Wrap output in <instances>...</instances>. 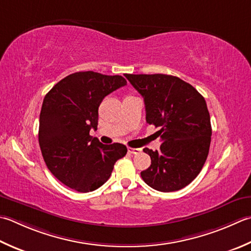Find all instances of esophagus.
I'll use <instances>...</instances> for the list:
<instances>
[{
  "label": "esophagus",
  "instance_id": "34e87169",
  "mask_svg": "<svg viewBox=\"0 0 251 251\" xmlns=\"http://www.w3.org/2000/svg\"><path fill=\"white\" fill-rule=\"evenodd\" d=\"M127 150H128V153H131V154H138L141 152V149H138V148H128Z\"/></svg>",
  "mask_w": 251,
  "mask_h": 251
}]
</instances>
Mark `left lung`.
I'll use <instances>...</instances> for the list:
<instances>
[{"label": "left lung", "instance_id": "1", "mask_svg": "<svg viewBox=\"0 0 251 251\" xmlns=\"http://www.w3.org/2000/svg\"><path fill=\"white\" fill-rule=\"evenodd\" d=\"M125 77L144 97L146 121L159 127L160 150L144 151L151 165L140 175L155 190L170 193L190 184L204 165L209 153L210 114L204 98L180 78L153 74Z\"/></svg>", "mask_w": 251, "mask_h": 251}]
</instances>
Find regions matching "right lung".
<instances>
[{"instance_id":"obj_1","label":"right lung","mask_w":251,"mask_h":251,"mask_svg":"<svg viewBox=\"0 0 251 251\" xmlns=\"http://www.w3.org/2000/svg\"><path fill=\"white\" fill-rule=\"evenodd\" d=\"M127 83L120 75L78 72L63 78L43 99L39 145L48 169L79 193H89L110 178L115 162L127 153L122 144L102 145L97 130L100 103Z\"/></svg>"}]
</instances>
